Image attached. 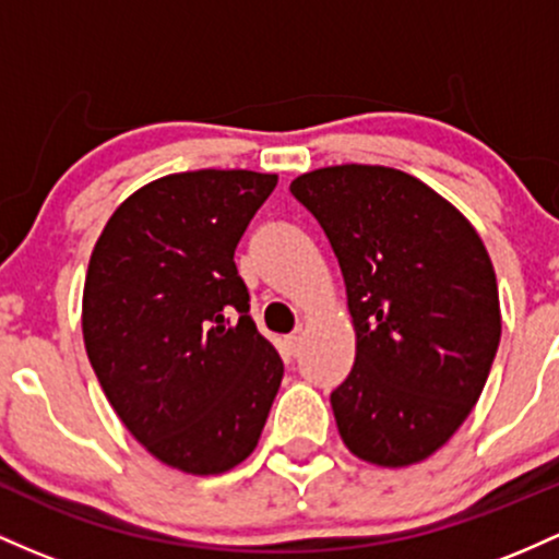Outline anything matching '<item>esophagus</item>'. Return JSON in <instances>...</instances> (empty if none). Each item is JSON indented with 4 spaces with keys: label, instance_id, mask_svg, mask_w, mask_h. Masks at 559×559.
Masks as SVG:
<instances>
[{
    "label": "esophagus",
    "instance_id": "1",
    "mask_svg": "<svg viewBox=\"0 0 559 559\" xmlns=\"http://www.w3.org/2000/svg\"><path fill=\"white\" fill-rule=\"evenodd\" d=\"M285 343H287V350H290V354H298L300 343H304V330H296L293 335H287Z\"/></svg>",
    "mask_w": 559,
    "mask_h": 559
}]
</instances>
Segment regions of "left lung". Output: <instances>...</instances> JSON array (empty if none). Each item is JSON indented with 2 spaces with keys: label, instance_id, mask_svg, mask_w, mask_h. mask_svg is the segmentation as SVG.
Instances as JSON below:
<instances>
[{
  "label": "left lung",
  "instance_id": "left-lung-1",
  "mask_svg": "<svg viewBox=\"0 0 559 559\" xmlns=\"http://www.w3.org/2000/svg\"><path fill=\"white\" fill-rule=\"evenodd\" d=\"M290 192L335 250L356 332L354 369L330 396L337 432L369 465H417L460 430L497 356L488 250L447 198L399 168H317Z\"/></svg>",
  "mask_w": 559,
  "mask_h": 559
}]
</instances>
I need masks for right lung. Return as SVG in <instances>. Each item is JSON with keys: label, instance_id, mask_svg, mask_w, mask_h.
<instances>
[{"label": "right lung", "instance_id": "1", "mask_svg": "<svg viewBox=\"0 0 559 559\" xmlns=\"http://www.w3.org/2000/svg\"><path fill=\"white\" fill-rule=\"evenodd\" d=\"M277 174H168L112 211L94 242L81 330L127 430L163 465L218 475L259 447L282 382L250 319L235 248Z\"/></svg>", "mask_w": 559, "mask_h": 559}]
</instances>
